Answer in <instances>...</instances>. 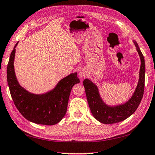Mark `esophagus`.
<instances>
[{
    "label": "esophagus",
    "mask_w": 155,
    "mask_h": 155,
    "mask_svg": "<svg viewBox=\"0 0 155 155\" xmlns=\"http://www.w3.org/2000/svg\"><path fill=\"white\" fill-rule=\"evenodd\" d=\"M78 75H79V76H80V78L86 77V71H85V70H84V69H81V70H80V71H79Z\"/></svg>",
    "instance_id": "esophagus-1"
}]
</instances>
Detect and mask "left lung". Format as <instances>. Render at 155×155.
I'll return each mask as SVG.
<instances>
[{"mask_svg":"<svg viewBox=\"0 0 155 155\" xmlns=\"http://www.w3.org/2000/svg\"><path fill=\"white\" fill-rule=\"evenodd\" d=\"M134 42L140 57L141 66L140 69V78L138 86L132 97L127 103L114 107L107 106L100 98L98 88L95 84L87 79L84 80L83 84L85 87L87 101L91 113L94 118L103 124H115L126 119L136 111L142 99L145 80L144 58L138 44L136 41H134Z\"/></svg>","mask_w":155,"mask_h":155,"instance_id":"left-lung-1","label":"left lung"}]
</instances>
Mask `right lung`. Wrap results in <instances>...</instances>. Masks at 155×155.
I'll return each mask as SVG.
<instances>
[{
  "mask_svg": "<svg viewBox=\"0 0 155 155\" xmlns=\"http://www.w3.org/2000/svg\"><path fill=\"white\" fill-rule=\"evenodd\" d=\"M17 43L11 53L7 70L8 85L15 105L26 119L33 123L47 125L59 123L66 114L72 87L80 83L77 73L63 78L53 90L45 94H31L20 86L15 74L13 61Z\"/></svg>",
  "mask_w": 155,
  "mask_h": 155,
  "instance_id": "obj_1",
  "label": "right lung"
}]
</instances>
